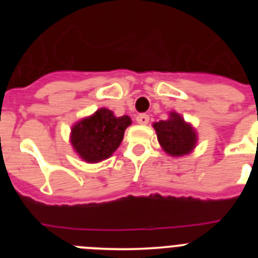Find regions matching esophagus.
I'll list each match as a JSON object with an SVG mask.
<instances>
[{
    "instance_id": "esophagus-1",
    "label": "esophagus",
    "mask_w": 258,
    "mask_h": 258,
    "mask_svg": "<svg viewBox=\"0 0 258 258\" xmlns=\"http://www.w3.org/2000/svg\"><path fill=\"white\" fill-rule=\"evenodd\" d=\"M149 115L147 113H140V115L137 116V122L141 125H146V124H149Z\"/></svg>"
}]
</instances>
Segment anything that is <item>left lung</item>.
Segmentation results:
<instances>
[{"instance_id": "1", "label": "left lung", "mask_w": 258, "mask_h": 258, "mask_svg": "<svg viewBox=\"0 0 258 258\" xmlns=\"http://www.w3.org/2000/svg\"><path fill=\"white\" fill-rule=\"evenodd\" d=\"M154 127L164 151L172 156L186 155L195 147L197 134L178 113L172 112L170 118L155 122Z\"/></svg>"}]
</instances>
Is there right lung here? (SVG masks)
Here are the masks:
<instances>
[{"instance_id":"1","label":"right lung","mask_w":258,"mask_h":258,"mask_svg":"<svg viewBox=\"0 0 258 258\" xmlns=\"http://www.w3.org/2000/svg\"><path fill=\"white\" fill-rule=\"evenodd\" d=\"M132 120L129 116L116 117L107 108L98 109L90 117L72 127L71 142L77 154L88 163H98L112 155Z\"/></svg>"}]
</instances>
